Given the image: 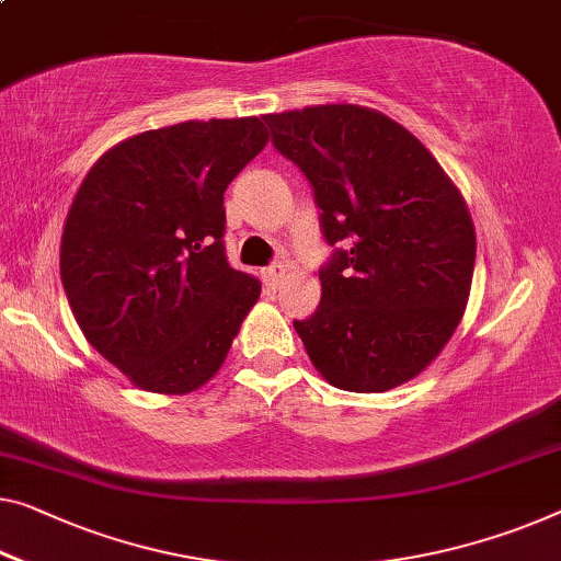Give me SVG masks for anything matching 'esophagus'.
<instances>
[{
    "instance_id": "1",
    "label": "esophagus",
    "mask_w": 561,
    "mask_h": 561,
    "mask_svg": "<svg viewBox=\"0 0 561 561\" xmlns=\"http://www.w3.org/2000/svg\"><path fill=\"white\" fill-rule=\"evenodd\" d=\"M262 279L266 284V289H277L282 279H284V266H266V270L262 272Z\"/></svg>"
}]
</instances>
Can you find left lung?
<instances>
[{
    "label": "left lung",
    "mask_w": 561,
    "mask_h": 561,
    "mask_svg": "<svg viewBox=\"0 0 561 561\" xmlns=\"http://www.w3.org/2000/svg\"><path fill=\"white\" fill-rule=\"evenodd\" d=\"M272 144L314 188L334 249L322 299L295 320L330 386L386 392L428 367L461 322L473 279L471 214L411 130L350 103L264 115Z\"/></svg>",
    "instance_id": "obj_1"
}]
</instances>
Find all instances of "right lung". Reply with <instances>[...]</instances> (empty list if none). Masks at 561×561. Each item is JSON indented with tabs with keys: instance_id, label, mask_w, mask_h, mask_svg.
I'll use <instances>...</instances> for the list:
<instances>
[{
	"instance_id": "1",
	"label": "right lung",
	"mask_w": 561,
	"mask_h": 561,
	"mask_svg": "<svg viewBox=\"0 0 561 561\" xmlns=\"http://www.w3.org/2000/svg\"><path fill=\"white\" fill-rule=\"evenodd\" d=\"M262 118L186 121L98 158L67 211L60 277L85 340L133 386L186 396L219 373L262 284L224 254V191Z\"/></svg>"
}]
</instances>
